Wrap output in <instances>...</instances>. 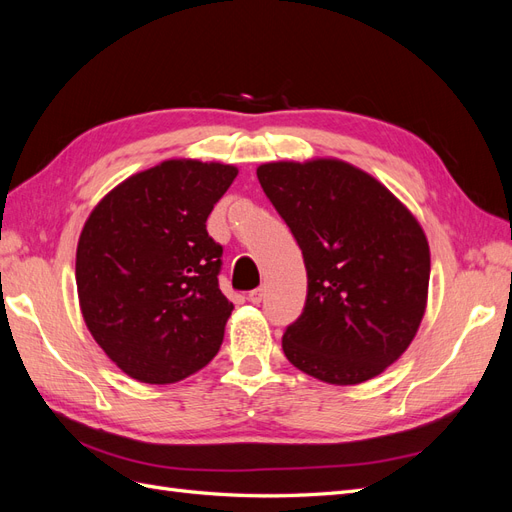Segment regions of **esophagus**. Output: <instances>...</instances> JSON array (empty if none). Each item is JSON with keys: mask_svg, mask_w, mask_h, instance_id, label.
I'll return each mask as SVG.
<instances>
[{"mask_svg": "<svg viewBox=\"0 0 512 512\" xmlns=\"http://www.w3.org/2000/svg\"><path fill=\"white\" fill-rule=\"evenodd\" d=\"M247 299H250L254 305H258L262 299H265V290L254 288V290H250V294H247Z\"/></svg>", "mask_w": 512, "mask_h": 512, "instance_id": "34e87169", "label": "esophagus"}]
</instances>
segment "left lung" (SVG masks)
Segmentation results:
<instances>
[{"label":"left lung","mask_w":512,"mask_h":512,"mask_svg":"<svg viewBox=\"0 0 512 512\" xmlns=\"http://www.w3.org/2000/svg\"><path fill=\"white\" fill-rule=\"evenodd\" d=\"M307 269L303 314L286 359L329 384H359L395 363L423 320L429 243L384 185L342 160L269 162L256 170Z\"/></svg>","instance_id":"obj_1"}]
</instances>
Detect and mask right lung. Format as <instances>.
I'll use <instances>...</instances> for the list:
<instances>
[{"label": "right lung", "mask_w": 512, "mask_h": 512, "mask_svg": "<svg viewBox=\"0 0 512 512\" xmlns=\"http://www.w3.org/2000/svg\"><path fill=\"white\" fill-rule=\"evenodd\" d=\"M239 170L166 160L119 183L87 218L76 288L89 333L123 374L173 384L218 354L232 303L218 275L213 205Z\"/></svg>", "instance_id": "add662e5"}]
</instances>
